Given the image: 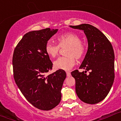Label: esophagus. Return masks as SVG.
<instances>
[{
    "mask_svg": "<svg viewBox=\"0 0 121 121\" xmlns=\"http://www.w3.org/2000/svg\"><path fill=\"white\" fill-rule=\"evenodd\" d=\"M66 75L67 76H70L71 75V73H70V72H66Z\"/></svg>",
    "mask_w": 121,
    "mask_h": 121,
    "instance_id": "34e87169",
    "label": "esophagus"
}]
</instances>
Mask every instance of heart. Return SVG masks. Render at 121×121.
<instances>
[{
  "label": "heart",
  "instance_id": "b5f03b06",
  "mask_svg": "<svg viewBox=\"0 0 121 121\" xmlns=\"http://www.w3.org/2000/svg\"><path fill=\"white\" fill-rule=\"evenodd\" d=\"M58 45L52 40H48L45 45V52L51 58L58 55L60 48L68 46L66 56H62L53 62L54 67L57 69L68 70L71 69L75 63V58L81 59L85 53V49L81 43V39L78 35L68 33L59 36L57 39Z\"/></svg>",
  "mask_w": 121,
  "mask_h": 121
}]
</instances>
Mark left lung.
<instances>
[{"instance_id": "obj_1", "label": "left lung", "mask_w": 121, "mask_h": 121, "mask_svg": "<svg viewBox=\"0 0 121 121\" xmlns=\"http://www.w3.org/2000/svg\"><path fill=\"white\" fill-rule=\"evenodd\" d=\"M70 27L82 30L88 39V49L79 69L71 75L75 79V90L83 102L95 104L104 100L109 92L115 78L114 52L111 42L98 29L89 24ZM87 71H90L87 75Z\"/></svg>"}]
</instances>
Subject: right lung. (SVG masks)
<instances>
[{
	"label": "right lung",
	"instance_id": "add662e5",
	"mask_svg": "<svg viewBox=\"0 0 121 121\" xmlns=\"http://www.w3.org/2000/svg\"><path fill=\"white\" fill-rule=\"evenodd\" d=\"M58 29L31 31L23 36L14 50L13 77L25 98L35 107L49 111L60 102L61 89L66 74L59 69L46 76L53 63L45 52V45Z\"/></svg>",
	"mask_w": 121,
	"mask_h": 121
}]
</instances>
